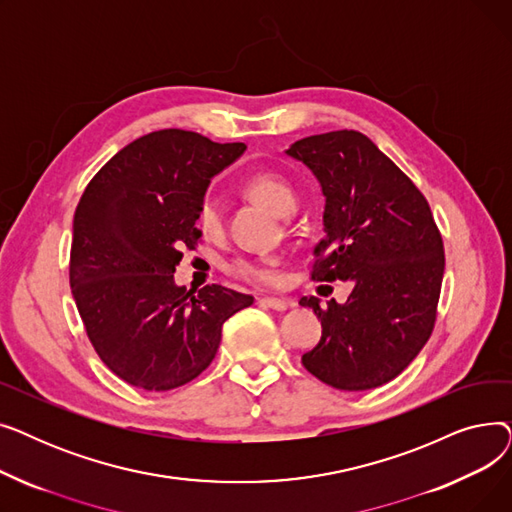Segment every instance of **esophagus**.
I'll return each mask as SVG.
<instances>
[{"mask_svg": "<svg viewBox=\"0 0 512 512\" xmlns=\"http://www.w3.org/2000/svg\"><path fill=\"white\" fill-rule=\"evenodd\" d=\"M261 305H263V307H270V309H274V311H280V313L290 307V303H288L286 299H272V297L261 299Z\"/></svg>", "mask_w": 512, "mask_h": 512, "instance_id": "obj_1", "label": "esophagus"}]
</instances>
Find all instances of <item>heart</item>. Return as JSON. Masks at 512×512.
<instances>
[{
	"mask_svg": "<svg viewBox=\"0 0 512 512\" xmlns=\"http://www.w3.org/2000/svg\"><path fill=\"white\" fill-rule=\"evenodd\" d=\"M245 191L249 197H253L255 201H259L261 205L272 209L278 215H290L294 209H297V193H294V188L284 178L276 174L261 172L251 176L245 184ZM197 222L207 236L220 234L224 228L220 201L215 197H205L199 205ZM280 263L282 261L278 255L236 257L234 261H230L228 272L234 278H240L249 284L276 286L282 280Z\"/></svg>",
	"mask_w": 512,
	"mask_h": 512,
	"instance_id": "obj_1",
	"label": "heart"
}]
</instances>
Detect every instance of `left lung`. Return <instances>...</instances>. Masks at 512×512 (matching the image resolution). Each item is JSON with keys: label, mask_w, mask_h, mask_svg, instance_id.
I'll return each instance as SVG.
<instances>
[{"label": "left lung", "mask_w": 512, "mask_h": 512, "mask_svg": "<svg viewBox=\"0 0 512 512\" xmlns=\"http://www.w3.org/2000/svg\"><path fill=\"white\" fill-rule=\"evenodd\" d=\"M303 161L326 197L311 280H351L344 305L303 297L321 340L303 365L324 384L361 392L405 369L432 336L444 278V245L432 209L411 178L357 130L301 139Z\"/></svg>", "instance_id": "obj_1"}]
</instances>
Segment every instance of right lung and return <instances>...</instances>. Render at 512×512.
<instances>
[{"label":"right lung","instance_id":"1","mask_svg":"<svg viewBox=\"0 0 512 512\" xmlns=\"http://www.w3.org/2000/svg\"><path fill=\"white\" fill-rule=\"evenodd\" d=\"M166 128L118 151L87 184L74 213L70 288L99 359L120 380L166 392L209 367L222 326L253 305L220 284H174L180 249H195L209 180L245 153Z\"/></svg>","mask_w":512,"mask_h":512}]
</instances>
